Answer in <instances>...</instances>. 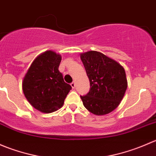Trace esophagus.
<instances>
[{
	"instance_id": "esophagus-1",
	"label": "esophagus",
	"mask_w": 156,
	"mask_h": 156,
	"mask_svg": "<svg viewBox=\"0 0 156 156\" xmlns=\"http://www.w3.org/2000/svg\"><path fill=\"white\" fill-rule=\"evenodd\" d=\"M71 86H72V88H75V82L74 81V82H72V84H71Z\"/></svg>"
}]
</instances>
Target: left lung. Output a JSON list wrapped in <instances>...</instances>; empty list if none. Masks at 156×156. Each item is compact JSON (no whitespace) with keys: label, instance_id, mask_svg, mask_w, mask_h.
Segmentation results:
<instances>
[{"label":"left lung","instance_id":"1","mask_svg":"<svg viewBox=\"0 0 156 156\" xmlns=\"http://www.w3.org/2000/svg\"><path fill=\"white\" fill-rule=\"evenodd\" d=\"M81 61L89 78V93L81 96L84 107L96 115H104L120 105L127 88L124 67L98 51L81 53Z\"/></svg>","mask_w":156,"mask_h":156}]
</instances>
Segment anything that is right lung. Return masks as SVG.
I'll list each match as a JSON object with an SVG mask.
<instances>
[{
	"label": "right lung",
	"instance_id": "add662e5",
	"mask_svg": "<svg viewBox=\"0 0 156 156\" xmlns=\"http://www.w3.org/2000/svg\"><path fill=\"white\" fill-rule=\"evenodd\" d=\"M61 60L59 53L47 50L34 59L23 79L26 100L43 113L53 112L62 107L72 89L59 71Z\"/></svg>",
	"mask_w": 156,
	"mask_h": 156
}]
</instances>
